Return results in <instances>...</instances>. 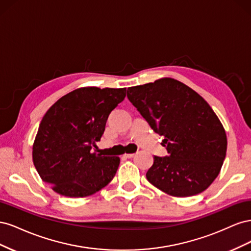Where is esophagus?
I'll list each match as a JSON object with an SVG mask.
<instances>
[{"mask_svg":"<svg viewBox=\"0 0 251 251\" xmlns=\"http://www.w3.org/2000/svg\"><path fill=\"white\" fill-rule=\"evenodd\" d=\"M135 154H125V157L126 158H133Z\"/></svg>","mask_w":251,"mask_h":251,"instance_id":"obj_1","label":"esophagus"}]
</instances>
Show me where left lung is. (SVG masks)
Instances as JSON below:
<instances>
[{
	"label": "left lung",
	"instance_id": "8db88e82",
	"mask_svg": "<svg viewBox=\"0 0 251 251\" xmlns=\"http://www.w3.org/2000/svg\"><path fill=\"white\" fill-rule=\"evenodd\" d=\"M126 95L153 130L164 136L169 155L154 157L150 183L174 197L205 191L221 171L226 156L224 127L198 93L174 78L127 88Z\"/></svg>",
	"mask_w": 251,
	"mask_h": 251
}]
</instances>
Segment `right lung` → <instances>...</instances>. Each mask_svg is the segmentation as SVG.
Segmentation results:
<instances>
[{
  "label": "right lung",
  "instance_id": "1",
  "mask_svg": "<svg viewBox=\"0 0 251 251\" xmlns=\"http://www.w3.org/2000/svg\"><path fill=\"white\" fill-rule=\"evenodd\" d=\"M126 97V88H79L45 114L32 148L42 180L57 194L82 198L100 191L115 176L119 157L92 153L110 113Z\"/></svg>",
  "mask_w": 251,
  "mask_h": 251
}]
</instances>
